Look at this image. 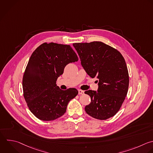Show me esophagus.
<instances>
[{
    "label": "esophagus",
    "instance_id": "esophagus-1",
    "mask_svg": "<svg viewBox=\"0 0 153 153\" xmlns=\"http://www.w3.org/2000/svg\"><path fill=\"white\" fill-rule=\"evenodd\" d=\"M78 94H84V91L83 90H78Z\"/></svg>",
    "mask_w": 153,
    "mask_h": 153
}]
</instances>
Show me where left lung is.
<instances>
[{
    "label": "left lung",
    "instance_id": "obj_1",
    "mask_svg": "<svg viewBox=\"0 0 153 153\" xmlns=\"http://www.w3.org/2000/svg\"><path fill=\"white\" fill-rule=\"evenodd\" d=\"M73 46L87 74L99 82L97 91H85L91 97L85 112L101 120L113 117L120 109L128 88V73L124 57L118 50L102 42L75 43Z\"/></svg>",
    "mask_w": 153,
    "mask_h": 153
}]
</instances>
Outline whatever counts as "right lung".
<instances>
[{
	"mask_svg": "<svg viewBox=\"0 0 153 153\" xmlns=\"http://www.w3.org/2000/svg\"><path fill=\"white\" fill-rule=\"evenodd\" d=\"M78 60L69 45L44 43L32 53L23 75V89L27 105L36 117L52 121L66 112L69 102L78 91L74 88L62 90L56 81L68 64Z\"/></svg>",
	"mask_w": 153,
	"mask_h": 153,
	"instance_id": "obj_1",
	"label": "right lung"
}]
</instances>
